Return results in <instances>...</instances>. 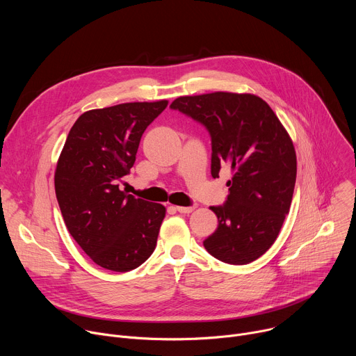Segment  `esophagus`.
<instances>
[{"mask_svg": "<svg viewBox=\"0 0 356 356\" xmlns=\"http://www.w3.org/2000/svg\"><path fill=\"white\" fill-rule=\"evenodd\" d=\"M176 210L179 213H181V214H190V213H193L195 210V207L194 206H190V207H180V206H177Z\"/></svg>", "mask_w": 356, "mask_h": 356, "instance_id": "34e87169", "label": "esophagus"}]
</instances>
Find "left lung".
I'll list each match as a JSON object with an SVG mask.
<instances>
[{
	"instance_id": "obj_1",
	"label": "left lung",
	"mask_w": 356,
	"mask_h": 356,
	"mask_svg": "<svg viewBox=\"0 0 356 356\" xmlns=\"http://www.w3.org/2000/svg\"><path fill=\"white\" fill-rule=\"evenodd\" d=\"M170 108L209 129L213 177L224 165L232 172L225 204L210 207L218 228L204 248L229 265L253 262L273 245L290 210L297 175L290 135L266 101L249 92L177 97Z\"/></svg>"
}]
</instances>
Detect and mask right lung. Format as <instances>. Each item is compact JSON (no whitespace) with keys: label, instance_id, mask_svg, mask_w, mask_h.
Instances as JSON below:
<instances>
[{"label":"right lung","instance_id":"right-lung-1","mask_svg":"<svg viewBox=\"0 0 356 356\" xmlns=\"http://www.w3.org/2000/svg\"><path fill=\"white\" fill-rule=\"evenodd\" d=\"M124 103L81 114L72 127L55 172L65 224L98 266L129 272L155 250L166 209L120 188L136 159L142 134L166 107Z\"/></svg>","mask_w":356,"mask_h":356}]
</instances>
